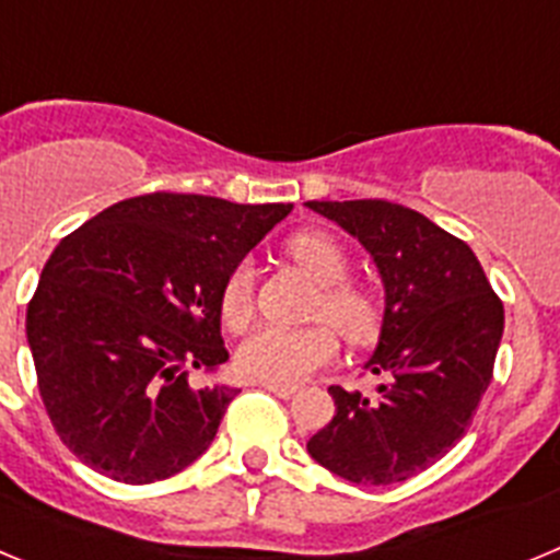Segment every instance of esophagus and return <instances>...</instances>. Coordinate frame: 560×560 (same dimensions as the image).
<instances>
[{"instance_id":"34e87169","label":"esophagus","mask_w":560,"mask_h":560,"mask_svg":"<svg viewBox=\"0 0 560 560\" xmlns=\"http://www.w3.org/2000/svg\"><path fill=\"white\" fill-rule=\"evenodd\" d=\"M260 387H264V389H266V393L277 395V398H283V400L294 398V393H296V389H294V387H280V384H260Z\"/></svg>"}]
</instances>
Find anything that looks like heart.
I'll return each instance as SVG.
<instances>
[{"label": "heart", "instance_id": "1", "mask_svg": "<svg viewBox=\"0 0 560 560\" xmlns=\"http://www.w3.org/2000/svg\"><path fill=\"white\" fill-rule=\"evenodd\" d=\"M285 255L319 285L311 319H325L348 345H368L378 336L381 305L364 285L348 280L350 255L330 232L300 230L289 237ZM257 269L244 257L221 285V319L230 330H244L255 314ZM330 327V328H331ZM329 328V329H330ZM316 323L308 328L264 325L252 330L235 350V370L246 381L294 387L336 355L334 331Z\"/></svg>", "mask_w": 560, "mask_h": 560}]
</instances>
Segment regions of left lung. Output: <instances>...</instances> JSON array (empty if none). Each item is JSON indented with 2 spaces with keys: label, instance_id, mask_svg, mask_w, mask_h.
Instances as JSON below:
<instances>
[{
  "label": "left lung",
  "instance_id": "1",
  "mask_svg": "<svg viewBox=\"0 0 560 560\" xmlns=\"http://www.w3.org/2000/svg\"><path fill=\"white\" fill-rule=\"evenodd\" d=\"M355 235L387 289L373 398L330 387L336 415L308 454L355 485H393L446 457L493 378L504 308L471 246L404 205L308 201Z\"/></svg>",
  "mask_w": 560,
  "mask_h": 560
}]
</instances>
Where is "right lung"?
Masks as SVG:
<instances>
[{"label": "right lung", "mask_w": 560, "mask_h": 560, "mask_svg": "<svg viewBox=\"0 0 560 560\" xmlns=\"http://www.w3.org/2000/svg\"><path fill=\"white\" fill-rule=\"evenodd\" d=\"M289 212L162 190L117 201L56 246L27 341L49 423L81 463L151 485L210 448L237 389H196L190 373L230 359L221 285Z\"/></svg>", "instance_id": "add662e5"}]
</instances>
